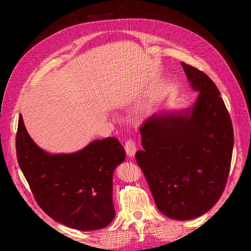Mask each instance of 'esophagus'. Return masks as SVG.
I'll return each instance as SVG.
<instances>
[{
  "instance_id": "1",
  "label": "esophagus",
  "mask_w": 251,
  "mask_h": 251,
  "mask_svg": "<svg viewBox=\"0 0 251 251\" xmlns=\"http://www.w3.org/2000/svg\"><path fill=\"white\" fill-rule=\"evenodd\" d=\"M125 150L126 151V154L130 156V157H134L136 154V151H137V146H136V143L134 140L130 139L127 140L125 144Z\"/></svg>"
}]
</instances>
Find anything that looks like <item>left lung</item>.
Masks as SVG:
<instances>
[{
  "instance_id": "8db88e82",
  "label": "left lung",
  "mask_w": 251,
  "mask_h": 251,
  "mask_svg": "<svg viewBox=\"0 0 251 251\" xmlns=\"http://www.w3.org/2000/svg\"><path fill=\"white\" fill-rule=\"evenodd\" d=\"M199 95L192 108L154 114L140 127L136 160L158 209L174 220L207 212L221 197L230 170L233 130L220 92L206 74L181 63Z\"/></svg>"
}]
</instances>
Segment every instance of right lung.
<instances>
[{
	"label": "right lung",
	"mask_w": 251,
	"mask_h": 251,
	"mask_svg": "<svg viewBox=\"0 0 251 251\" xmlns=\"http://www.w3.org/2000/svg\"><path fill=\"white\" fill-rule=\"evenodd\" d=\"M16 147L20 168L50 218L77 230L100 229L113 221V173L126 159L118 139L94 140L71 154H50L34 143L21 115Z\"/></svg>",
	"instance_id": "obj_1"
}]
</instances>
